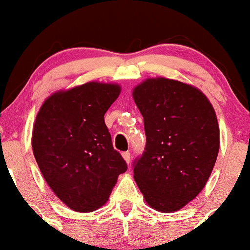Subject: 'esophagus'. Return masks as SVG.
I'll return each instance as SVG.
<instances>
[{
  "label": "esophagus",
  "instance_id": "esophagus-1",
  "mask_svg": "<svg viewBox=\"0 0 250 250\" xmlns=\"http://www.w3.org/2000/svg\"><path fill=\"white\" fill-rule=\"evenodd\" d=\"M123 158H124L125 162L128 164V163L131 162V153L130 152H124V153H123Z\"/></svg>",
  "mask_w": 250,
  "mask_h": 250
}]
</instances>
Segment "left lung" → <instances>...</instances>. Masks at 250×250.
<instances>
[{
  "instance_id": "1",
  "label": "left lung",
  "mask_w": 250,
  "mask_h": 250,
  "mask_svg": "<svg viewBox=\"0 0 250 250\" xmlns=\"http://www.w3.org/2000/svg\"><path fill=\"white\" fill-rule=\"evenodd\" d=\"M146 147L133 179L153 209H181L203 189L219 153V124L208 98L180 81L148 79L133 90Z\"/></svg>"
}]
</instances>
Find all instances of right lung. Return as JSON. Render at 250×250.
<instances>
[{
    "mask_svg": "<svg viewBox=\"0 0 250 250\" xmlns=\"http://www.w3.org/2000/svg\"><path fill=\"white\" fill-rule=\"evenodd\" d=\"M119 93L118 85L88 83L52 95L36 117L33 150L42 176L75 211L103 206L127 170L104 123Z\"/></svg>",
    "mask_w": 250,
    "mask_h": 250,
    "instance_id": "add662e5",
    "label": "right lung"
}]
</instances>
